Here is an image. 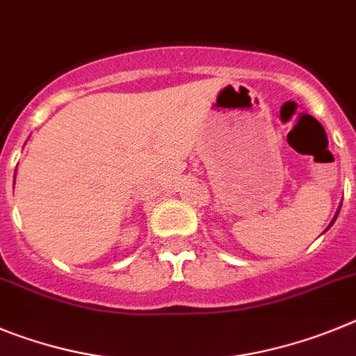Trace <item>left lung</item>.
<instances>
[{
	"label": "left lung",
	"mask_w": 356,
	"mask_h": 356,
	"mask_svg": "<svg viewBox=\"0 0 356 356\" xmlns=\"http://www.w3.org/2000/svg\"><path fill=\"white\" fill-rule=\"evenodd\" d=\"M339 211H341V206H339V209H337V213H335V216H334V220H332V223H330V225H328V229H330V227H332V225H334V223H335V220H337V216H339ZM328 229H326V230H328Z\"/></svg>",
	"instance_id": "left-lung-1"
}]
</instances>
